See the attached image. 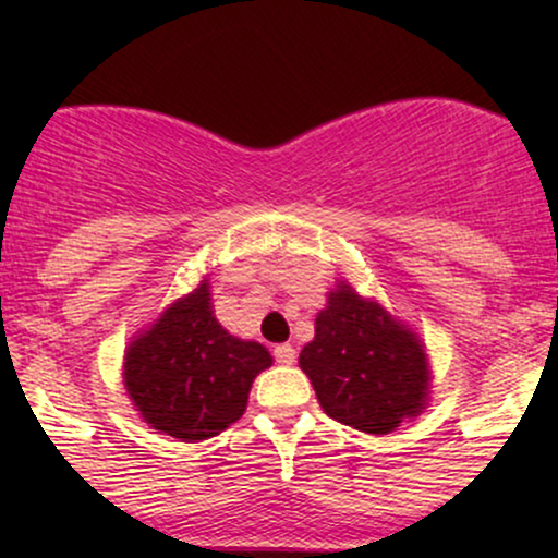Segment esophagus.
I'll use <instances>...</instances> for the list:
<instances>
[{
  "label": "esophagus",
  "mask_w": 558,
  "mask_h": 558,
  "mask_svg": "<svg viewBox=\"0 0 558 558\" xmlns=\"http://www.w3.org/2000/svg\"><path fill=\"white\" fill-rule=\"evenodd\" d=\"M272 356H275V362H278V364H286V367H289V364H294V362H296V351H294V348L289 345V342H283V345H275Z\"/></svg>",
  "instance_id": "obj_1"
}]
</instances>
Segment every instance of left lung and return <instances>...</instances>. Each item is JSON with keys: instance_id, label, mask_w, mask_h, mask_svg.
Masks as SVG:
<instances>
[{"instance_id": "left-lung-1", "label": "left lung", "mask_w": 558, "mask_h": 558, "mask_svg": "<svg viewBox=\"0 0 558 558\" xmlns=\"http://www.w3.org/2000/svg\"><path fill=\"white\" fill-rule=\"evenodd\" d=\"M300 367L324 413L367 435H388L429 399L432 373L418 335L345 280L329 291Z\"/></svg>"}]
</instances>
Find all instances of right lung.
Returning a JSON list of instances; mask_svg holds the SVG:
<instances>
[{
	"label": "right lung",
	"instance_id": "1",
	"mask_svg": "<svg viewBox=\"0 0 558 558\" xmlns=\"http://www.w3.org/2000/svg\"><path fill=\"white\" fill-rule=\"evenodd\" d=\"M269 364L262 342L240 340L218 324L210 283L202 280L134 337L123 384L145 424L194 442L221 435L245 413L253 378Z\"/></svg>",
	"mask_w": 558,
	"mask_h": 558
}]
</instances>
